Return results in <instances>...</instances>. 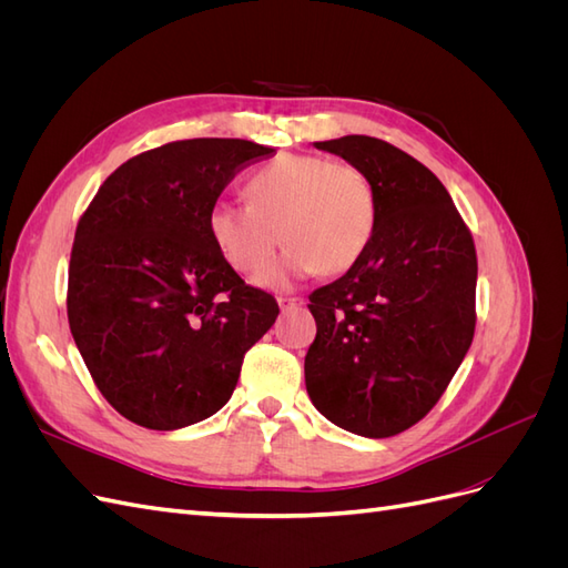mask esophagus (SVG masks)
Segmentation results:
<instances>
[{
    "mask_svg": "<svg viewBox=\"0 0 568 568\" xmlns=\"http://www.w3.org/2000/svg\"><path fill=\"white\" fill-rule=\"evenodd\" d=\"M277 303H280V307H282V313L291 311V307H296V305H303L301 298H291V296H280Z\"/></svg>",
    "mask_w": 568,
    "mask_h": 568,
    "instance_id": "obj_1",
    "label": "esophagus"
}]
</instances>
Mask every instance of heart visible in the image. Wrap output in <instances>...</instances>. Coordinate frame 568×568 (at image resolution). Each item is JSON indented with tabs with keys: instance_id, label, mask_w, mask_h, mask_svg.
<instances>
[{
	"instance_id": "obj_1",
	"label": "heart",
	"mask_w": 568,
	"mask_h": 568,
	"mask_svg": "<svg viewBox=\"0 0 568 568\" xmlns=\"http://www.w3.org/2000/svg\"><path fill=\"white\" fill-rule=\"evenodd\" d=\"M246 192L248 203L213 205L209 234L239 274L260 270L277 237L287 242L278 261L255 274L257 286L284 288L320 270L346 272L372 244L379 205L369 175L355 163L284 153L255 170Z\"/></svg>"
}]
</instances>
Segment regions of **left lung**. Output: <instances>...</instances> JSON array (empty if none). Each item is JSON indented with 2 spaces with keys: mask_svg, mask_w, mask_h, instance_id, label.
Wrapping results in <instances>:
<instances>
[{
  "mask_svg": "<svg viewBox=\"0 0 568 568\" xmlns=\"http://www.w3.org/2000/svg\"><path fill=\"white\" fill-rule=\"evenodd\" d=\"M315 146L363 168L379 211L365 255L311 294L305 388L332 424L388 438L438 403L471 346L474 239L448 189L405 151L365 134Z\"/></svg>",
  "mask_w": 568,
  "mask_h": 568,
  "instance_id": "1",
  "label": "left lung"
}]
</instances>
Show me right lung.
<instances>
[{
	"label": "right lung",
	"instance_id": "add662e5",
	"mask_svg": "<svg viewBox=\"0 0 568 568\" xmlns=\"http://www.w3.org/2000/svg\"><path fill=\"white\" fill-rule=\"evenodd\" d=\"M274 149L184 140L120 165L78 222L68 322L101 395L125 419L175 432L225 405L244 353L280 305L222 261L209 211Z\"/></svg>",
	"mask_w": 568,
	"mask_h": 568
}]
</instances>
